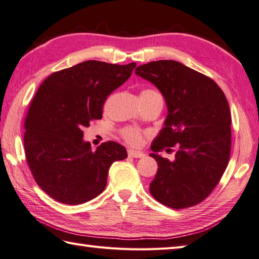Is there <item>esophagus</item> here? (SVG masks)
I'll return each mask as SVG.
<instances>
[{
    "label": "esophagus",
    "instance_id": "obj_1",
    "mask_svg": "<svg viewBox=\"0 0 259 259\" xmlns=\"http://www.w3.org/2000/svg\"><path fill=\"white\" fill-rule=\"evenodd\" d=\"M128 155L129 157H133V158H142L145 157V153L141 152V151H137V150H128Z\"/></svg>",
    "mask_w": 259,
    "mask_h": 259
}]
</instances>
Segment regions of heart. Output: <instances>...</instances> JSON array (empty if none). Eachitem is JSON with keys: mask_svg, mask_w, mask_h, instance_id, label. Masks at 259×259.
<instances>
[{"mask_svg": "<svg viewBox=\"0 0 259 259\" xmlns=\"http://www.w3.org/2000/svg\"><path fill=\"white\" fill-rule=\"evenodd\" d=\"M155 93L158 92L153 89H146L141 92V95H155ZM121 136H122L123 140L131 146H139L142 138H144L141 130L136 128V126H125V128L121 130Z\"/></svg>", "mask_w": 259, "mask_h": 259, "instance_id": "b5f03b06", "label": "heart"}]
</instances>
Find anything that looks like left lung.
<instances>
[{"mask_svg": "<svg viewBox=\"0 0 259 259\" xmlns=\"http://www.w3.org/2000/svg\"><path fill=\"white\" fill-rule=\"evenodd\" d=\"M136 74L155 84L166 99L164 128L153 141L158 170L151 196L162 205H197L221 181L230 157L232 115L223 90L211 78L172 60L142 64ZM178 148L174 162L156 152Z\"/></svg>", "mask_w": 259, "mask_h": 259, "instance_id": "1", "label": "left lung"}]
</instances>
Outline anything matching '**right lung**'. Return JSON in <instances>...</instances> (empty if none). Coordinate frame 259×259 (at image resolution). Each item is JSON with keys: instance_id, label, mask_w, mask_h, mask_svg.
<instances>
[{"instance_id": "obj_1", "label": "right lung", "mask_w": 259, "mask_h": 259, "mask_svg": "<svg viewBox=\"0 0 259 259\" xmlns=\"http://www.w3.org/2000/svg\"><path fill=\"white\" fill-rule=\"evenodd\" d=\"M136 65L90 60L52 73L37 89L24 120L25 158L37 186L53 199L65 205L91 200L106 188L110 166L126 158L117 142L92 151L82 137Z\"/></svg>"}]
</instances>
